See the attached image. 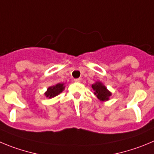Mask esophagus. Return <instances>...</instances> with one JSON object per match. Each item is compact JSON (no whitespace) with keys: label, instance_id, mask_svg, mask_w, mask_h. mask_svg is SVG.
<instances>
[{"label":"esophagus","instance_id":"obj_1","mask_svg":"<svg viewBox=\"0 0 154 154\" xmlns=\"http://www.w3.org/2000/svg\"><path fill=\"white\" fill-rule=\"evenodd\" d=\"M74 82H81L82 79H74Z\"/></svg>","mask_w":154,"mask_h":154}]
</instances>
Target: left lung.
<instances>
[{
    "label": "left lung",
    "mask_w": 154,
    "mask_h": 154,
    "mask_svg": "<svg viewBox=\"0 0 154 154\" xmlns=\"http://www.w3.org/2000/svg\"><path fill=\"white\" fill-rule=\"evenodd\" d=\"M91 88L94 91V95L101 101H108L112 94V93L107 88V87L101 82H95L94 84L91 85Z\"/></svg>",
    "instance_id": "1"
}]
</instances>
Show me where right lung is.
<instances>
[{"mask_svg":"<svg viewBox=\"0 0 154 154\" xmlns=\"http://www.w3.org/2000/svg\"><path fill=\"white\" fill-rule=\"evenodd\" d=\"M65 83H58L53 86H50L47 88L46 92L44 93L45 96L48 98H52L57 96L58 94L63 92L65 89Z\"/></svg>","mask_w":154,"mask_h":154,"instance_id":"obj_1","label":"right lung"}]
</instances>
